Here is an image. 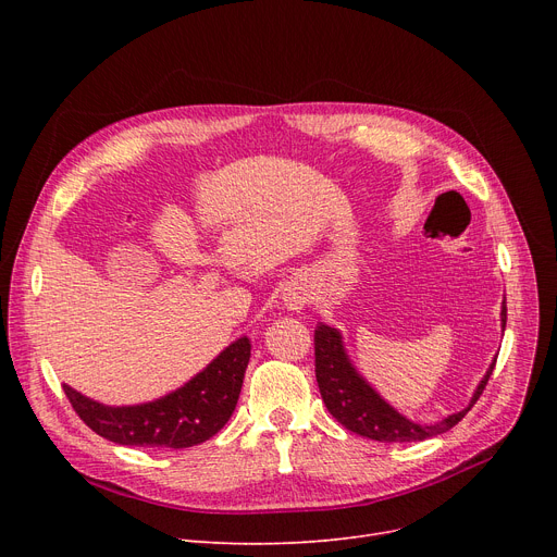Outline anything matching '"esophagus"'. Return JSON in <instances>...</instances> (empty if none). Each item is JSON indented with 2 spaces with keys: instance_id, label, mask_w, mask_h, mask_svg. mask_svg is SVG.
Segmentation results:
<instances>
[{
  "instance_id": "obj_1",
  "label": "esophagus",
  "mask_w": 557,
  "mask_h": 557,
  "mask_svg": "<svg viewBox=\"0 0 557 557\" xmlns=\"http://www.w3.org/2000/svg\"><path fill=\"white\" fill-rule=\"evenodd\" d=\"M288 302L294 305V307H298V305H302V298H300V296H294V298H288Z\"/></svg>"
}]
</instances>
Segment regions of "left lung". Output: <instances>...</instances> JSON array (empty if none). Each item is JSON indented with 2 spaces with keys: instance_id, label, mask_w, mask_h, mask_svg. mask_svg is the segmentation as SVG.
<instances>
[{
  "instance_id": "1",
  "label": "left lung",
  "mask_w": 557,
  "mask_h": 557,
  "mask_svg": "<svg viewBox=\"0 0 557 557\" xmlns=\"http://www.w3.org/2000/svg\"><path fill=\"white\" fill-rule=\"evenodd\" d=\"M502 325L506 330V300L502 307ZM313 345H315V382H318L320 395H323L327 411L345 429L379 443H418L456 426L483 395L487 379L496 363L494 359L492 366L487 368L485 376L481 379V384L476 386L472 401L467 404V408L445 418L443 422L426 426V424H416L411 420H406L386 399L376 395V391L357 372L352 361L347 359L338 330L320 323L313 334Z\"/></svg>"
}]
</instances>
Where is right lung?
<instances>
[{"label": "right lung", "mask_w": 557, "mask_h": 557, "mask_svg": "<svg viewBox=\"0 0 557 557\" xmlns=\"http://www.w3.org/2000/svg\"><path fill=\"white\" fill-rule=\"evenodd\" d=\"M248 361L250 341L242 336L183 388L137 406H106L70 386L63 388L78 418L106 441L185 449L210 441L225 426L237 406Z\"/></svg>", "instance_id": "add662e5"}]
</instances>
